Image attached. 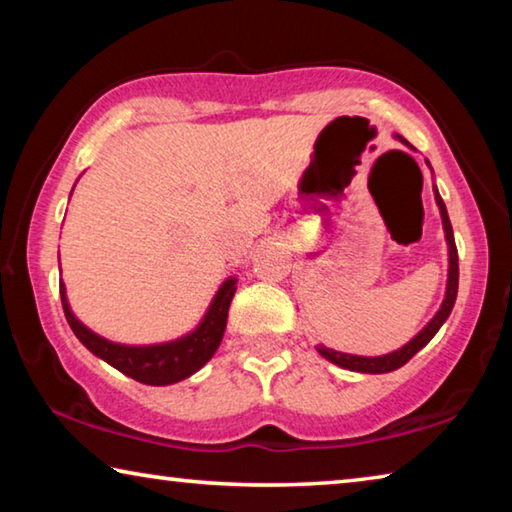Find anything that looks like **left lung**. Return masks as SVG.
Wrapping results in <instances>:
<instances>
[{"label":"left lung","mask_w":512,"mask_h":512,"mask_svg":"<svg viewBox=\"0 0 512 512\" xmlns=\"http://www.w3.org/2000/svg\"><path fill=\"white\" fill-rule=\"evenodd\" d=\"M396 139H399L403 145H408V148H412V145L405 141L403 136L396 134ZM426 164H428V159H426ZM428 166H431V164H428ZM433 193H435L437 207H440L446 246H449V278H446V291H444V300H442L440 310L435 312L433 319L428 321L426 326L421 328L408 344L396 348V351L387 353V355H376V358H367V355H351V353H342V351H332V348L319 344V346H316V351H319L328 362L337 364V367H342V369L360 371V373L396 371V369H401L410 358H415L421 348H424L435 337V332L442 328V323L449 319L453 305H456V296H458V248H456V239H453V227H451V221H449V214H446V205H444V200L440 196V191H437V186H433Z\"/></svg>","instance_id":"obj_1"}]
</instances>
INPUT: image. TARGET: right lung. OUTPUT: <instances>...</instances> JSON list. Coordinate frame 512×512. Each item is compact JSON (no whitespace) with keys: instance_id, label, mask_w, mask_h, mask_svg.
<instances>
[{"instance_id":"add662e5","label":"right lung","mask_w":512,"mask_h":512,"mask_svg":"<svg viewBox=\"0 0 512 512\" xmlns=\"http://www.w3.org/2000/svg\"><path fill=\"white\" fill-rule=\"evenodd\" d=\"M59 291L63 312H66L70 328L88 351L111 364L113 369H118L129 378L139 380L143 385H173L205 367V364L212 360L216 348L221 346L223 332L227 326V310H230L234 291H237V278L232 275V278H227L223 285L218 287L214 300L209 303L207 312L202 316L196 330L186 332L184 337H177L173 342L150 346L116 344L95 335L91 328H86L84 323L72 314L66 296V285H63V282H59Z\"/></svg>"}]
</instances>
